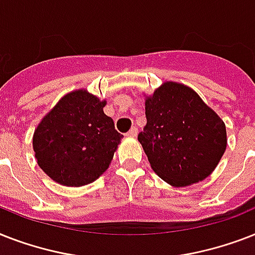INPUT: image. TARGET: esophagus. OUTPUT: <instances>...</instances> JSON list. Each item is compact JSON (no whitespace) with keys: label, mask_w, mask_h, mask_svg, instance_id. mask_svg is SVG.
<instances>
[{"label":"esophagus","mask_w":255,"mask_h":255,"mask_svg":"<svg viewBox=\"0 0 255 255\" xmlns=\"http://www.w3.org/2000/svg\"><path fill=\"white\" fill-rule=\"evenodd\" d=\"M137 135V127L136 126H133V127L129 129V131L127 132V136H131V137H135V136Z\"/></svg>","instance_id":"obj_1"}]
</instances>
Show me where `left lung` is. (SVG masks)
I'll use <instances>...</instances> for the list:
<instances>
[{
  "label": "left lung",
  "mask_w": 255,
  "mask_h": 255,
  "mask_svg": "<svg viewBox=\"0 0 255 255\" xmlns=\"http://www.w3.org/2000/svg\"><path fill=\"white\" fill-rule=\"evenodd\" d=\"M147 124L137 139L152 169L173 186L206 178L226 149V128L184 85L167 82L145 100Z\"/></svg>",
  "instance_id": "8db88e82"
}]
</instances>
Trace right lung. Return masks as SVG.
<instances>
[{
    "mask_svg": "<svg viewBox=\"0 0 255 255\" xmlns=\"http://www.w3.org/2000/svg\"><path fill=\"white\" fill-rule=\"evenodd\" d=\"M106 102L86 90L70 92L34 132L38 165L54 181L82 186L107 169L123 135L103 112Z\"/></svg>",
    "mask_w": 255,
    "mask_h": 255,
    "instance_id": "obj_1",
    "label": "right lung"
}]
</instances>
